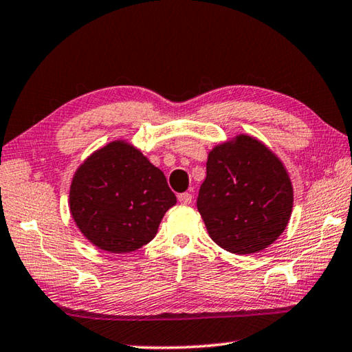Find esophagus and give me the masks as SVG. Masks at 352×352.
Returning a JSON list of instances; mask_svg holds the SVG:
<instances>
[{"label": "esophagus", "instance_id": "34e87169", "mask_svg": "<svg viewBox=\"0 0 352 352\" xmlns=\"http://www.w3.org/2000/svg\"><path fill=\"white\" fill-rule=\"evenodd\" d=\"M178 201H180L182 205H189L190 201H192V195H190L189 192H182V194H178Z\"/></svg>", "mask_w": 352, "mask_h": 352}]
</instances>
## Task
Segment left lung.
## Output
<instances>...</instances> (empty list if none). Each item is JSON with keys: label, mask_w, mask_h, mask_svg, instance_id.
I'll return each instance as SVG.
<instances>
[{"label": "left lung", "mask_w": 352, "mask_h": 352, "mask_svg": "<svg viewBox=\"0 0 352 352\" xmlns=\"http://www.w3.org/2000/svg\"><path fill=\"white\" fill-rule=\"evenodd\" d=\"M292 205L287 172L258 140L241 135L208 155L197 210L226 252L252 254L269 247L287 226Z\"/></svg>", "instance_id": "obj_1"}]
</instances>
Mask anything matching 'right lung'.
<instances>
[{"label":"right lung","mask_w":352,"mask_h":352,"mask_svg":"<svg viewBox=\"0 0 352 352\" xmlns=\"http://www.w3.org/2000/svg\"><path fill=\"white\" fill-rule=\"evenodd\" d=\"M175 204L163 172L122 141L94 152L77 169L69 189L76 225L109 253H130L151 242Z\"/></svg>","instance_id":"obj_1"}]
</instances>
